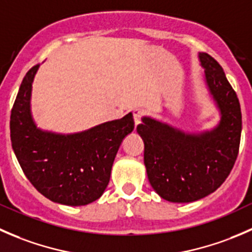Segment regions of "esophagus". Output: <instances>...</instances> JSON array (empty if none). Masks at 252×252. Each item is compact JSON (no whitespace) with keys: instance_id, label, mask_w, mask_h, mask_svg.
<instances>
[{"instance_id":"obj_1","label":"esophagus","mask_w":252,"mask_h":252,"mask_svg":"<svg viewBox=\"0 0 252 252\" xmlns=\"http://www.w3.org/2000/svg\"><path fill=\"white\" fill-rule=\"evenodd\" d=\"M142 116H144V112L139 110V108H136V110L133 111V117H134V122H135V126H138V124L141 123Z\"/></svg>"}]
</instances>
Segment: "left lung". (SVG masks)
I'll return each mask as SVG.
<instances>
[{
    "label": "left lung",
    "instance_id": "left-lung-1",
    "mask_svg": "<svg viewBox=\"0 0 252 252\" xmlns=\"http://www.w3.org/2000/svg\"><path fill=\"white\" fill-rule=\"evenodd\" d=\"M206 84L220 121L210 131L190 134L144 117L136 126L145 144L144 163L155 191L171 202H192L216 191L234 166L241 136V111L220 63L199 53Z\"/></svg>",
    "mask_w": 252,
    "mask_h": 252
}]
</instances>
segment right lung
<instances>
[{
  "label": "right lung",
  "mask_w": 252,
  "mask_h": 252,
  "mask_svg": "<svg viewBox=\"0 0 252 252\" xmlns=\"http://www.w3.org/2000/svg\"><path fill=\"white\" fill-rule=\"evenodd\" d=\"M37 69L39 64L25 74L12 108V147L24 174L45 197L67 206L88 205L107 188L117 151L134 129L133 114L75 134L41 130L30 110Z\"/></svg>",
  "instance_id": "add662e5"
}]
</instances>
